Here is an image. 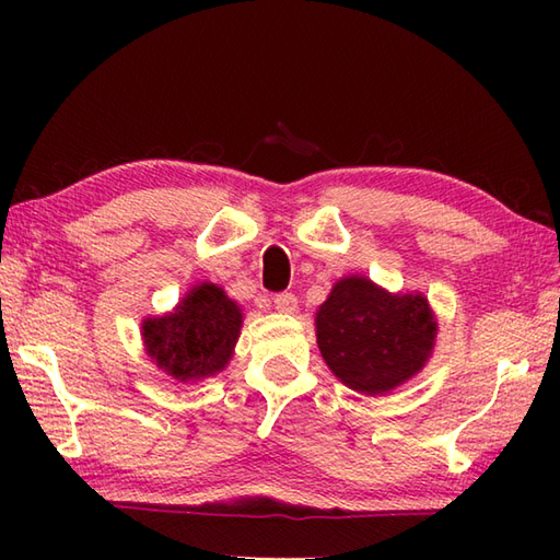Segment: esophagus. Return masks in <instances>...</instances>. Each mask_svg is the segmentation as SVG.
Listing matches in <instances>:
<instances>
[{
	"label": "esophagus",
	"mask_w": 560,
	"mask_h": 560,
	"mask_svg": "<svg viewBox=\"0 0 560 560\" xmlns=\"http://www.w3.org/2000/svg\"><path fill=\"white\" fill-rule=\"evenodd\" d=\"M273 307H277L279 313H295V307H299V299H295L293 293H279V295H273Z\"/></svg>",
	"instance_id": "esophagus-1"
}]
</instances>
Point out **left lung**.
<instances>
[{
    "label": "left lung",
    "instance_id": "left-lung-1",
    "mask_svg": "<svg viewBox=\"0 0 560 560\" xmlns=\"http://www.w3.org/2000/svg\"><path fill=\"white\" fill-rule=\"evenodd\" d=\"M315 327L329 371L371 397L387 395L419 373L438 335L421 293H387L359 273L335 283Z\"/></svg>",
    "mask_w": 560,
    "mask_h": 560
}]
</instances>
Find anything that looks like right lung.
I'll list each match as a JSON object with an SVG mask.
<instances>
[{
  "instance_id": "1",
  "label": "right lung",
  "mask_w": 560,
  "mask_h": 560,
  "mask_svg": "<svg viewBox=\"0 0 560 560\" xmlns=\"http://www.w3.org/2000/svg\"><path fill=\"white\" fill-rule=\"evenodd\" d=\"M243 313L217 283H199L168 315L141 325L147 353L163 373L187 383L221 373L241 337Z\"/></svg>"
}]
</instances>
